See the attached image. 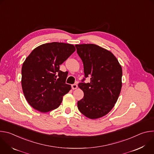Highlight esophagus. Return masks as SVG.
<instances>
[{
  "instance_id": "obj_1",
  "label": "esophagus",
  "mask_w": 154,
  "mask_h": 154,
  "mask_svg": "<svg viewBox=\"0 0 154 154\" xmlns=\"http://www.w3.org/2000/svg\"><path fill=\"white\" fill-rule=\"evenodd\" d=\"M71 86H72V90H75V89L77 88V87H78L77 84H73V85H71Z\"/></svg>"
}]
</instances>
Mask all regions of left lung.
Listing matches in <instances>:
<instances>
[{"mask_svg": "<svg viewBox=\"0 0 154 154\" xmlns=\"http://www.w3.org/2000/svg\"><path fill=\"white\" fill-rule=\"evenodd\" d=\"M75 48L83 63L85 77H90V83L78 85L84 93L77 102L78 108L87 118H100L110 112L118 100L122 88V67L110 51L97 45L82 44L75 45Z\"/></svg>", "mask_w": 154, "mask_h": 154, "instance_id": "8db88e82", "label": "left lung"}]
</instances>
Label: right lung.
Instances as JSON below:
<instances>
[{
	"mask_svg": "<svg viewBox=\"0 0 154 154\" xmlns=\"http://www.w3.org/2000/svg\"><path fill=\"white\" fill-rule=\"evenodd\" d=\"M75 51L71 44L53 42L34 49L22 67L21 85L28 103L36 110L46 113L57 108L63 97L71 89L66 83L68 72L60 65Z\"/></svg>",
	"mask_w": 154,
	"mask_h": 154,
	"instance_id": "1",
	"label": "right lung"
}]
</instances>
